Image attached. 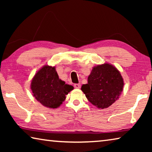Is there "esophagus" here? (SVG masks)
Listing matches in <instances>:
<instances>
[{"label":"esophagus","mask_w":152,"mask_h":152,"mask_svg":"<svg viewBox=\"0 0 152 152\" xmlns=\"http://www.w3.org/2000/svg\"><path fill=\"white\" fill-rule=\"evenodd\" d=\"M74 86L75 88H80L81 85H80V84H75L74 85Z\"/></svg>","instance_id":"1"}]
</instances>
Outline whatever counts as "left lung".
I'll use <instances>...</instances> for the list:
<instances>
[{
	"instance_id": "1",
	"label": "left lung",
	"mask_w": 152,
	"mask_h": 152,
	"mask_svg": "<svg viewBox=\"0 0 152 152\" xmlns=\"http://www.w3.org/2000/svg\"><path fill=\"white\" fill-rule=\"evenodd\" d=\"M123 79L119 70L109 64L95 66L81 90L89 102L99 109L109 107L119 99Z\"/></svg>"
}]
</instances>
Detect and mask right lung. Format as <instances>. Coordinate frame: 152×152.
<instances>
[{
    "mask_svg": "<svg viewBox=\"0 0 152 152\" xmlns=\"http://www.w3.org/2000/svg\"><path fill=\"white\" fill-rule=\"evenodd\" d=\"M31 88L37 101L43 106L56 109L66 99V95L74 89L59 78L55 67L44 66L37 72L31 81Z\"/></svg>",
    "mask_w": 152,
    "mask_h": 152,
    "instance_id": "obj_1",
    "label": "right lung"
}]
</instances>
